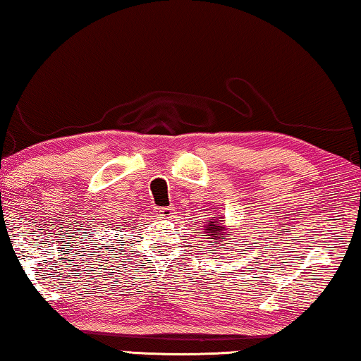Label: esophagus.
<instances>
[{"label":"esophagus","instance_id":"esophagus-1","mask_svg":"<svg viewBox=\"0 0 361 361\" xmlns=\"http://www.w3.org/2000/svg\"><path fill=\"white\" fill-rule=\"evenodd\" d=\"M155 214H157L160 219H170L171 214H173V209L171 207H155Z\"/></svg>","mask_w":361,"mask_h":361}]
</instances>
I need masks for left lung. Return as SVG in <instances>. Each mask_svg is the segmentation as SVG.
<instances>
[{
	"label": "left lung",
	"instance_id": "8db88e82",
	"mask_svg": "<svg viewBox=\"0 0 361 361\" xmlns=\"http://www.w3.org/2000/svg\"><path fill=\"white\" fill-rule=\"evenodd\" d=\"M224 225H220L219 224V220L217 222H209V225L206 227V235H202V236H207V240L211 238L212 240V243H220V241H224L225 240V236H222V235H227L224 232Z\"/></svg>",
	"mask_w": 361,
	"mask_h": 361
}]
</instances>
